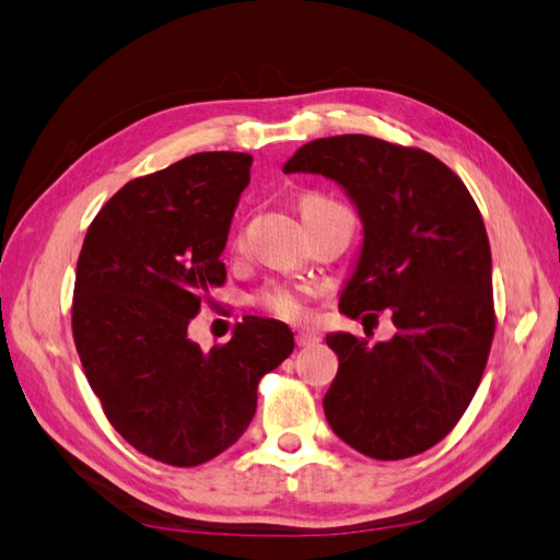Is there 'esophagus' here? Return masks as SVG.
Returning <instances> with one entry per match:
<instances>
[{
  "label": "esophagus",
  "mask_w": 560,
  "mask_h": 560,
  "mask_svg": "<svg viewBox=\"0 0 560 560\" xmlns=\"http://www.w3.org/2000/svg\"><path fill=\"white\" fill-rule=\"evenodd\" d=\"M320 342V335L313 332V330H299L295 332V345L299 347H313Z\"/></svg>",
  "instance_id": "1"
}]
</instances>
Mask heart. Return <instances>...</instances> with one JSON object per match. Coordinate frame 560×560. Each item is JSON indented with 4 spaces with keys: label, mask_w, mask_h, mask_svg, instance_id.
I'll use <instances>...</instances> for the list:
<instances>
[{
    "label": "heart",
    "mask_w": 560,
    "mask_h": 560,
    "mask_svg": "<svg viewBox=\"0 0 560 560\" xmlns=\"http://www.w3.org/2000/svg\"><path fill=\"white\" fill-rule=\"evenodd\" d=\"M308 201H317L315 196ZM308 289L305 287H271L259 293V305L273 315L283 317V320H301L305 315V305H308Z\"/></svg>",
    "instance_id": "1"
}]
</instances>
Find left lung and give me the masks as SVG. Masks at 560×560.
I'll return each instance as SVG.
<instances>
[{"instance_id":"1","label":"left lung","mask_w":560,"mask_h":560,"mask_svg":"<svg viewBox=\"0 0 560 560\" xmlns=\"http://www.w3.org/2000/svg\"><path fill=\"white\" fill-rule=\"evenodd\" d=\"M283 172L342 186L364 225L339 311H390L396 335L325 339L339 359L323 408L332 432L381 462L422 454L462 420L483 376L495 313L483 218L444 162L371 136L317 138ZM366 313L364 317H376Z\"/></svg>"}]
</instances>
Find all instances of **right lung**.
<instances>
[{
	"instance_id": "1",
	"label": "right lung",
	"mask_w": 560,
	"mask_h": 560,
	"mask_svg": "<svg viewBox=\"0 0 560 560\" xmlns=\"http://www.w3.org/2000/svg\"><path fill=\"white\" fill-rule=\"evenodd\" d=\"M247 152H196L128 182L96 213L77 259L72 335L86 381L124 440L170 466L233 446L259 378L293 352L287 323L247 315L211 352L189 323L223 287L221 255Z\"/></svg>"
}]
</instances>
